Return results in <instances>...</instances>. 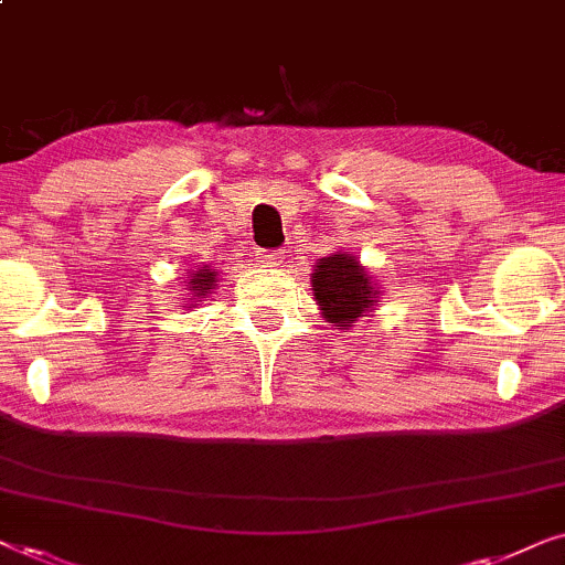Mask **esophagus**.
Returning <instances> with one entry per match:
<instances>
[{
  "label": "esophagus",
  "mask_w": 565,
  "mask_h": 565,
  "mask_svg": "<svg viewBox=\"0 0 565 565\" xmlns=\"http://www.w3.org/2000/svg\"><path fill=\"white\" fill-rule=\"evenodd\" d=\"M285 259V252L277 249V252H257V262L262 267H277L280 262Z\"/></svg>",
  "instance_id": "obj_1"
}]
</instances>
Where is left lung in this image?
I'll use <instances>...</instances> for the list:
<instances>
[{"instance_id":"1","label":"left lung","mask_w":565,"mask_h":565,"mask_svg":"<svg viewBox=\"0 0 565 565\" xmlns=\"http://www.w3.org/2000/svg\"><path fill=\"white\" fill-rule=\"evenodd\" d=\"M311 290L321 316L334 327H352L360 316L375 311L381 290L352 254L337 252L316 262Z\"/></svg>"}]
</instances>
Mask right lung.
Wrapping results in <instances>:
<instances>
[{
  "label": "right lung",
  "mask_w": 565,
  "mask_h": 565,
  "mask_svg": "<svg viewBox=\"0 0 565 565\" xmlns=\"http://www.w3.org/2000/svg\"><path fill=\"white\" fill-rule=\"evenodd\" d=\"M192 280H190V308L192 306H198V298H205L207 292H211L213 288H215V273L207 265H203V269H195V273L190 275Z\"/></svg>",
  "instance_id": "add662e5"
}]
</instances>
